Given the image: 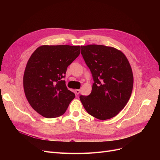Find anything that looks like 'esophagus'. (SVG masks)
I'll return each instance as SVG.
<instances>
[{"label": "esophagus", "instance_id": "1", "mask_svg": "<svg viewBox=\"0 0 160 160\" xmlns=\"http://www.w3.org/2000/svg\"><path fill=\"white\" fill-rule=\"evenodd\" d=\"M74 91H75V93L78 95L80 93V89H75V90H74Z\"/></svg>", "mask_w": 160, "mask_h": 160}]
</instances>
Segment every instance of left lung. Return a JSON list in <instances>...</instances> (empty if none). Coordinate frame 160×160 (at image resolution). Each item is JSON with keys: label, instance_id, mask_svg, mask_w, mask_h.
<instances>
[{"label": "left lung", "instance_id": "obj_1", "mask_svg": "<svg viewBox=\"0 0 160 160\" xmlns=\"http://www.w3.org/2000/svg\"><path fill=\"white\" fill-rule=\"evenodd\" d=\"M81 54L94 83L88 96H80L87 112L100 120L118 114L130 98L133 77L130 63L120 50L104 45L81 46Z\"/></svg>", "mask_w": 160, "mask_h": 160}]
</instances>
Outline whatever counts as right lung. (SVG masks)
<instances>
[{
  "label": "right lung",
  "instance_id": "right-lung-1",
  "mask_svg": "<svg viewBox=\"0 0 160 160\" xmlns=\"http://www.w3.org/2000/svg\"><path fill=\"white\" fill-rule=\"evenodd\" d=\"M80 53V46L42 45L29 58L23 77L24 93L32 108L43 117L62 115L74 98L63 78Z\"/></svg>",
  "mask_w": 160,
  "mask_h": 160
}]
</instances>
